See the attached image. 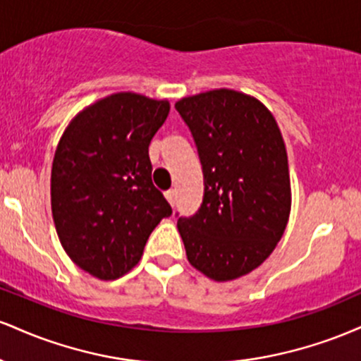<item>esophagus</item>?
Returning a JSON list of instances; mask_svg holds the SVG:
<instances>
[{"mask_svg":"<svg viewBox=\"0 0 361 361\" xmlns=\"http://www.w3.org/2000/svg\"><path fill=\"white\" fill-rule=\"evenodd\" d=\"M164 195H166L169 204L175 207V204H176V190H168V192L164 193Z\"/></svg>","mask_w":361,"mask_h":361,"instance_id":"34e87169","label":"esophagus"}]
</instances>
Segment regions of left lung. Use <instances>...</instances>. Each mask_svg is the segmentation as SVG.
Masks as SVG:
<instances>
[{
	"mask_svg": "<svg viewBox=\"0 0 361 361\" xmlns=\"http://www.w3.org/2000/svg\"><path fill=\"white\" fill-rule=\"evenodd\" d=\"M200 157L204 198L192 217H178L188 261L227 281L258 268L283 235L290 214L287 151L263 103L214 90L175 105Z\"/></svg>",
	"mask_w": 361,
	"mask_h": 361,
	"instance_id": "left-lung-1",
	"label": "left lung"
}]
</instances>
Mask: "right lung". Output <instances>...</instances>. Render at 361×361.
I'll list each match as a JSON object with an SVG mask.
<instances>
[{"label": "right lung", "instance_id": "add662e5", "mask_svg": "<svg viewBox=\"0 0 361 361\" xmlns=\"http://www.w3.org/2000/svg\"><path fill=\"white\" fill-rule=\"evenodd\" d=\"M168 102L111 94L73 120L52 163L51 204L62 247L100 280L139 263L149 235L173 214L152 185L149 144Z\"/></svg>", "mask_w": 361, "mask_h": 361}]
</instances>
